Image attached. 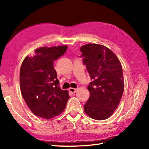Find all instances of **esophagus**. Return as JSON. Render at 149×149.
<instances>
[{"instance_id":"esophagus-1","label":"esophagus","mask_w":149,"mask_h":149,"mask_svg":"<svg viewBox=\"0 0 149 149\" xmlns=\"http://www.w3.org/2000/svg\"><path fill=\"white\" fill-rule=\"evenodd\" d=\"M69 91L72 93H74L77 91V89H74V88H69Z\"/></svg>"}]
</instances>
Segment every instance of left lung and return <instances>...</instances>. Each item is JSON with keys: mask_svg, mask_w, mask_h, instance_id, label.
Segmentation results:
<instances>
[{"mask_svg": "<svg viewBox=\"0 0 149 149\" xmlns=\"http://www.w3.org/2000/svg\"><path fill=\"white\" fill-rule=\"evenodd\" d=\"M80 50L92 80L84 111L93 119L106 120L118 108L124 90L122 65L116 55L104 45L89 43Z\"/></svg>", "mask_w": 149, "mask_h": 149, "instance_id": "8db88e82", "label": "left lung"}]
</instances>
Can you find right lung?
<instances>
[{
	"label": "right lung",
	"instance_id": "add662e5",
	"mask_svg": "<svg viewBox=\"0 0 149 149\" xmlns=\"http://www.w3.org/2000/svg\"><path fill=\"white\" fill-rule=\"evenodd\" d=\"M68 49L66 45L40 47L22 62L19 85L27 107L37 116L51 119L64 110L70 96L62 90L53 64Z\"/></svg>",
	"mask_w": 149,
	"mask_h": 149
}]
</instances>
